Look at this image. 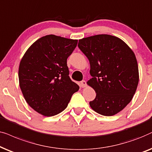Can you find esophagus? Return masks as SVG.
Returning a JSON list of instances; mask_svg holds the SVG:
<instances>
[{"label": "esophagus", "instance_id": "1", "mask_svg": "<svg viewBox=\"0 0 152 152\" xmlns=\"http://www.w3.org/2000/svg\"><path fill=\"white\" fill-rule=\"evenodd\" d=\"M80 86L81 87V88H86V87L87 86V83H86V80H82V81L80 83Z\"/></svg>", "mask_w": 152, "mask_h": 152}]
</instances>
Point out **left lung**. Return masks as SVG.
<instances>
[{"label": "left lung", "mask_w": 152, "mask_h": 152, "mask_svg": "<svg viewBox=\"0 0 152 152\" xmlns=\"http://www.w3.org/2000/svg\"><path fill=\"white\" fill-rule=\"evenodd\" d=\"M78 46L90 62L92 78L87 84L96 93L90 107L104 116L117 114L132 100L138 85L135 53L123 40L110 35L83 38Z\"/></svg>", "instance_id": "left-lung-1"}]
</instances>
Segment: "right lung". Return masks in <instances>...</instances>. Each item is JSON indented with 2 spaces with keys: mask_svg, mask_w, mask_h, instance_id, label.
<instances>
[{
  "mask_svg": "<svg viewBox=\"0 0 152 152\" xmlns=\"http://www.w3.org/2000/svg\"><path fill=\"white\" fill-rule=\"evenodd\" d=\"M78 43L48 35L35 41L20 61L19 86L24 99L39 114L51 117L68 106L79 86L69 76L66 60Z\"/></svg>",
  "mask_w": 152,
  "mask_h": 152,
  "instance_id": "1",
  "label": "right lung"
}]
</instances>
